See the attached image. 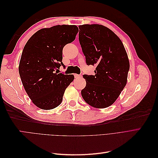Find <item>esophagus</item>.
Returning a JSON list of instances; mask_svg holds the SVG:
<instances>
[{
	"label": "esophagus",
	"instance_id": "1",
	"mask_svg": "<svg viewBox=\"0 0 158 158\" xmlns=\"http://www.w3.org/2000/svg\"><path fill=\"white\" fill-rule=\"evenodd\" d=\"M74 77H75L76 78H80V77H81V75L75 74H74Z\"/></svg>",
	"mask_w": 158,
	"mask_h": 158
}]
</instances>
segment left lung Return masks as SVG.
I'll return each mask as SVG.
<instances>
[{
    "mask_svg": "<svg viewBox=\"0 0 158 158\" xmlns=\"http://www.w3.org/2000/svg\"><path fill=\"white\" fill-rule=\"evenodd\" d=\"M79 41L88 65H95V75L84 74V101L95 108H106L116 101L127 82L130 64L122 41L108 27L79 26Z\"/></svg>",
    "mask_w": 158,
    "mask_h": 158,
    "instance_id": "obj_1",
    "label": "left lung"
}]
</instances>
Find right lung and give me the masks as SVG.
<instances>
[{
    "mask_svg": "<svg viewBox=\"0 0 158 158\" xmlns=\"http://www.w3.org/2000/svg\"><path fill=\"white\" fill-rule=\"evenodd\" d=\"M78 32L74 25H57L35 32L23 47L19 64L22 84L32 102L40 109H52L63 101L73 74L55 73L64 66L63 49Z\"/></svg>",
    "mask_w": 158,
    "mask_h": 158,
    "instance_id": "right-lung-1",
    "label": "right lung"
}]
</instances>
